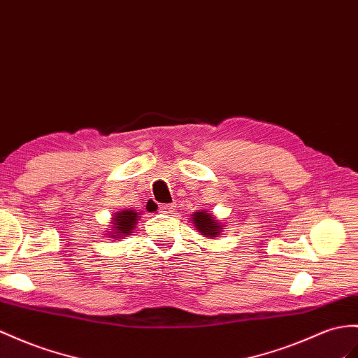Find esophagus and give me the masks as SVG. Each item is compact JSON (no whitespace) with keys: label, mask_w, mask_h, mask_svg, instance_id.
<instances>
[{"label":"esophagus","mask_w":358,"mask_h":358,"mask_svg":"<svg viewBox=\"0 0 358 358\" xmlns=\"http://www.w3.org/2000/svg\"><path fill=\"white\" fill-rule=\"evenodd\" d=\"M172 208H173V206L164 204V206H160V212H162V213H171Z\"/></svg>","instance_id":"1"}]
</instances>
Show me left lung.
Masks as SVG:
<instances>
[{
  "label": "left lung",
  "mask_w": 358,
  "mask_h": 358,
  "mask_svg": "<svg viewBox=\"0 0 358 358\" xmlns=\"http://www.w3.org/2000/svg\"><path fill=\"white\" fill-rule=\"evenodd\" d=\"M192 222L204 237H217L222 231V225L219 224L215 215L207 213L206 210H199L192 215Z\"/></svg>",
  "instance_id": "obj_1"
}]
</instances>
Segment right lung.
Instances as JSON below:
<instances>
[{
    "label": "right lung",
    "instance_id": "add662e5",
    "mask_svg": "<svg viewBox=\"0 0 358 358\" xmlns=\"http://www.w3.org/2000/svg\"><path fill=\"white\" fill-rule=\"evenodd\" d=\"M137 217L139 213L136 210H122V212H117L113 215L112 221V233L108 236L113 237V239H121V237H127L131 233L133 228L137 224Z\"/></svg>",
    "mask_w": 358,
    "mask_h": 358
}]
</instances>
